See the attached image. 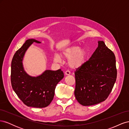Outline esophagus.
Masks as SVG:
<instances>
[{"label":"esophagus","mask_w":129,"mask_h":129,"mask_svg":"<svg viewBox=\"0 0 129 129\" xmlns=\"http://www.w3.org/2000/svg\"><path fill=\"white\" fill-rule=\"evenodd\" d=\"M64 74L66 75H70V74H71V72L69 71H66L65 73H64Z\"/></svg>","instance_id":"34e87169"}]
</instances>
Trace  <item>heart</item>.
Instances as JSON below:
<instances>
[{
  "mask_svg": "<svg viewBox=\"0 0 129 129\" xmlns=\"http://www.w3.org/2000/svg\"><path fill=\"white\" fill-rule=\"evenodd\" d=\"M61 56L65 59L68 60V64L72 68L77 69L82 66L86 61L88 52L84 48L80 46H73L64 50ZM54 61L57 62L61 61L59 55L55 54L54 57Z\"/></svg>",
  "mask_w": 129,
  "mask_h": 129,
  "instance_id": "b5f03b06",
  "label": "heart"
}]
</instances>
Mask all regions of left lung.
<instances>
[{
  "label": "left lung",
  "mask_w": 129,
  "mask_h": 129,
  "mask_svg": "<svg viewBox=\"0 0 129 129\" xmlns=\"http://www.w3.org/2000/svg\"><path fill=\"white\" fill-rule=\"evenodd\" d=\"M89 60L75 72V98L84 106L99 104L110 94L117 78L114 53L103 41H99Z\"/></svg>",
  "instance_id": "left-lung-1"
}]
</instances>
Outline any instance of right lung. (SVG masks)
<instances>
[{"instance_id":"obj_1","label":"right lung","mask_w":129,"mask_h":129,"mask_svg":"<svg viewBox=\"0 0 129 129\" xmlns=\"http://www.w3.org/2000/svg\"><path fill=\"white\" fill-rule=\"evenodd\" d=\"M35 39L26 41L15 52L11 62V81L14 92L28 107L42 108L47 107L52 101L57 84L63 79L64 74L60 69L56 71L46 70L37 77L29 76L25 71L22 60L25 52Z\"/></svg>"}]
</instances>
